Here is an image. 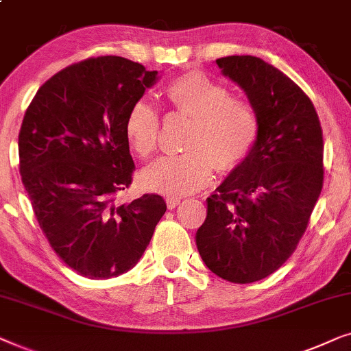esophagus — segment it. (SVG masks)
<instances>
[{
	"label": "esophagus",
	"instance_id": "esophagus-1",
	"mask_svg": "<svg viewBox=\"0 0 351 351\" xmlns=\"http://www.w3.org/2000/svg\"><path fill=\"white\" fill-rule=\"evenodd\" d=\"M166 203H167V208L174 209V208H177V206L180 204V198H167Z\"/></svg>",
	"mask_w": 351,
	"mask_h": 351
}]
</instances>
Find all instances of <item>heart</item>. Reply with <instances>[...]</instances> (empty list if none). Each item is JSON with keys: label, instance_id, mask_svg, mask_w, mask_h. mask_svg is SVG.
Wrapping results in <instances>:
<instances>
[{"label": "heart", "instance_id": "b5f03b06", "mask_svg": "<svg viewBox=\"0 0 351 351\" xmlns=\"http://www.w3.org/2000/svg\"><path fill=\"white\" fill-rule=\"evenodd\" d=\"M165 95L171 108L191 118L185 153L165 156L142 172L145 189L167 196L196 193L210 184L215 166L233 171L247 160L256 145L261 119L246 99L230 97L228 89L201 71L171 81ZM129 145L138 156L150 158L160 134V114L147 100L131 105L124 121Z\"/></svg>", "mask_w": 351, "mask_h": 351}]
</instances>
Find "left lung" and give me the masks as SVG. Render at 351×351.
<instances>
[{"label":"left lung","mask_w":351,"mask_h":351,"mask_svg":"<svg viewBox=\"0 0 351 351\" xmlns=\"http://www.w3.org/2000/svg\"><path fill=\"white\" fill-rule=\"evenodd\" d=\"M256 107L254 150L208 203L196 246L215 275L247 285L275 273L295 251L323 189V129L294 81L254 56L215 60Z\"/></svg>","instance_id":"1"}]
</instances>
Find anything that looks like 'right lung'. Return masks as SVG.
<instances>
[{
  "mask_svg": "<svg viewBox=\"0 0 351 351\" xmlns=\"http://www.w3.org/2000/svg\"><path fill=\"white\" fill-rule=\"evenodd\" d=\"M156 80L124 57H90L47 80L23 117L19 169L33 213L57 256L90 280L136 267L166 213L153 193L117 203L134 172L126 114Z\"/></svg>",
  "mask_w": 351,
  "mask_h": 351,
  "instance_id": "obj_1",
  "label": "right lung"
}]
</instances>
